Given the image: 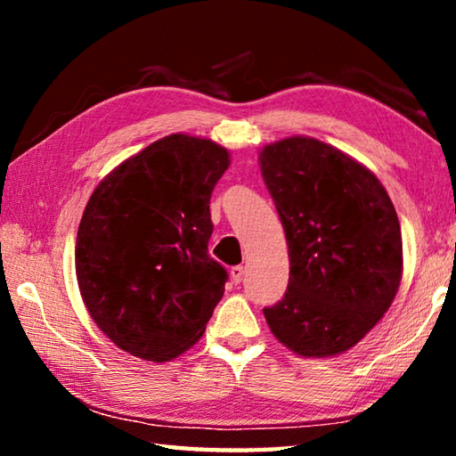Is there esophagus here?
<instances>
[{
    "label": "esophagus",
    "instance_id": "esophagus-1",
    "mask_svg": "<svg viewBox=\"0 0 456 456\" xmlns=\"http://www.w3.org/2000/svg\"><path fill=\"white\" fill-rule=\"evenodd\" d=\"M243 275H245V269H243V265H235V267H231V280H233L235 283H241Z\"/></svg>",
    "mask_w": 456,
    "mask_h": 456
}]
</instances>
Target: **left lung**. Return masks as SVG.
<instances>
[{"label": "left lung", "instance_id": "1", "mask_svg": "<svg viewBox=\"0 0 456 456\" xmlns=\"http://www.w3.org/2000/svg\"><path fill=\"white\" fill-rule=\"evenodd\" d=\"M259 167L289 251L288 291L264 310L269 330L305 358L354 348L403 280V235L388 192L364 165L312 136L264 146Z\"/></svg>", "mask_w": 456, "mask_h": 456}]
</instances>
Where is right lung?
<instances>
[{
  "mask_svg": "<svg viewBox=\"0 0 456 456\" xmlns=\"http://www.w3.org/2000/svg\"><path fill=\"white\" fill-rule=\"evenodd\" d=\"M229 163L209 138L171 134L92 192L76 237V277L90 318L120 350L167 362L203 336L227 281L207 245L211 192Z\"/></svg>",
  "mask_w": 456,
  "mask_h": 456,
  "instance_id": "1",
  "label": "right lung"
}]
</instances>
